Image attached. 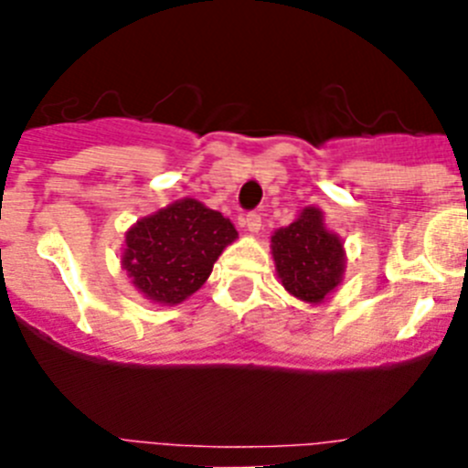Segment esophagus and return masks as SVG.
Wrapping results in <instances>:
<instances>
[{
    "mask_svg": "<svg viewBox=\"0 0 468 468\" xmlns=\"http://www.w3.org/2000/svg\"><path fill=\"white\" fill-rule=\"evenodd\" d=\"M243 225H246V229L250 231V234H258V231L262 229V218H260L258 213H248L246 218H243Z\"/></svg>",
    "mask_w": 468,
    "mask_h": 468,
    "instance_id": "1",
    "label": "esophagus"
}]
</instances>
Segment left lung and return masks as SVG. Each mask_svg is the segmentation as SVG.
I'll return each instance as SVG.
<instances>
[{
  "label": "left lung",
  "instance_id": "8db88e82",
  "mask_svg": "<svg viewBox=\"0 0 468 468\" xmlns=\"http://www.w3.org/2000/svg\"><path fill=\"white\" fill-rule=\"evenodd\" d=\"M271 255L281 283L297 300L321 304L342 283L345 246L337 234L325 229L324 213L314 206L274 231Z\"/></svg>",
  "mask_w": 468,
  "mask_h": 468
}]
</instances>
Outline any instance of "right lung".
<instances>
[{"instance_id": "add662e5", "label": "right lung", "mask_w": 468, "mask_h": 468, "mask_svg": "<svg viewBox=\"0 0 468 468\" xmlns=\"http://www.w3.org/2000/svg\"><path fill=\"white\" fill-rule=\"evenodd\" d=\"M237 237L225 215L197 198H180L126 231L122 267L147 300L180 304L206 283Z\"/></svg>"}]
</instances>
